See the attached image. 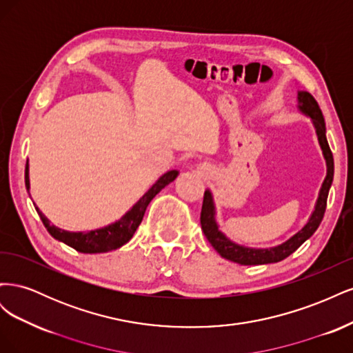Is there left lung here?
Segmentation results:
<instances>
[{"instance_id": "1", "label": "left lung", "mask_w": 353, "mask_h": 353, "mask_svg": "<svg viewBox=\"0 0 353 353\" xmlns=\"http://www.w3.org/2000/svg\"><path fill=\"white\" fill-rule=\"evenodd\" d=\"M297 101H299V110L303 114L309 116L312 119V123L315 126V131L318 135L319 145H321V150L324 154V159L327 162V176L323 183L321 190H319V196L315 205V210L312 212L311 218H309L306 225L296 232L293 237L288 239L280 245H275V248L270 249H253V248H245V245L236 244L231 241L225 234L219 231L218 223L215 221V205H213V197L209 190L205 191V196H203V206L200 213V223L201 230L205 232L206 239L213 245L222 258H225L231 262H236L240 265H263V263H274L285 259L287 256H290L293 252H296L301 245L312 236L316 231V228L321 223L325 208H327V197L328 191L333 183L334 176V160L333 153L330 150V145L325 137V122L321 109L316 103V100L312 97L311 94L306 91H299L297 92Z\"/></svg>"}]
</instances>
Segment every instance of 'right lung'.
<instances>
[{
    "mask_svg": "<svg viewBox=\"0 0 353 353\" xmlns=\"http://www.w3.org/2000/svg\"><path fill=\"white\" fill-rule=\"evenodd\" d=\"M176 176H178V170H169V172L163 174L156 181V183L152 185V188L148 190L147 193L140 200H138L119 221L110 223V225H108V227H103L99 230H91L87 232H72V231H65V230L51 225L50 221L44 216V213L39 212V209L37 206H35V209L38 212L42 223L46 225L47 231L56 240L63 241L81 253L110 252V250H116V249L122 248L123 244H126L132 239L134 232L137 231L138 225H140L143 221V216H144L148 203L154 199V196L159 193L160 190L165 188L169 183H172ZM25 184H26V188L29 190V165H28V162H26V169H25Z\"/></svg>",
    "mask_w": 353,
    "mask_h": 353,
    "instance_id": "add662e5",
    "label": "right lung"
}]
</instances>
